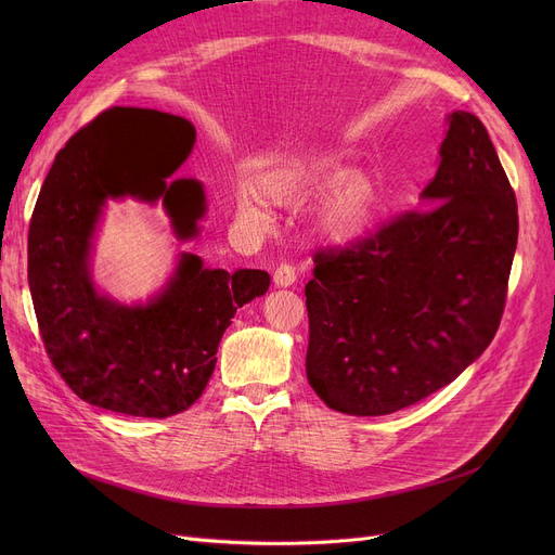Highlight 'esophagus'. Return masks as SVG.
<instances>
[{"mask_svg": "<svg viewBox=\"0 0 555 555\" xmlns=\"http://www.w3.org/2000/svg\"><path fill=\"white\" fill-rule=\"evenodd\" d=\"M295 281H297V272H295L293 266H289V262H281V266L274 270V283L279 287H287V285H293Z\"/></svg>", "mask_w": 555, "mask_h": 555, "instance_id": "obj_1", "label": "esophagus"}]
</instances>
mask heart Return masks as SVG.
I'll return each mask as SVG.
<instances>
[{"instance_id": "obj_1", "label": "heart", "mask_w": 555, "mask_h": 555, "mask_svg": "<svg viewBox=\"0 0 555 555\" xmlns=\"http://www.w3.org/2000/svg\"><path fill=\"white\" fill-rule=\"evenodd\" d=\"M317 229L331 243H348L373 224L380 207L375 182L364 172L346 175V162L339 153H314L285 162L266 175V189L274 202L297 207L310 197L331 189ZM238 214L251 224H268L270 207L266 195L254 184L238 189Z\"/></svg>"}]
</instances>
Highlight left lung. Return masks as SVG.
<instances>
[{"label":"left lung","instance_id":"left-lung-1","mask_svg":"<svg viewBox=\"0 0 555 555\" xmlns=\"http://www.w3.org/2000/svg\"><path fill=\"white\" fill-rule=\"evenodd\" d=\"M427 209L314 254L306 375L331 410L385 416L450 385L500 328L517 202L475 114L448 116Z\"/></svg>","mask_w":555,"mask_h":555}]
</instances>
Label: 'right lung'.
Listing matches in <instances>:
<instances>
[{
    "label": "right lung",
    "mask_w": 555,
    "mask_h": 555,
    "mask_svg": "<svg viewBox=\"0 0 555 555\" xmlns=\"http://www.w3.org/2000/svg\"><path fill=\"white\" fill-rule=\"evenodd\" d=\"M182 116L112 107L80 128L40 189L28 224V287L47 356L85 402L116 414L168 418L202 396L231 317L266 295L262 270H207L182 254L162 293L121 306L96 293L90 249L107 199H162L175 236H197L207 211L197 180H168L189 157Z\"/></svg>",
    "instance_id": "1"
}]
</instances>
